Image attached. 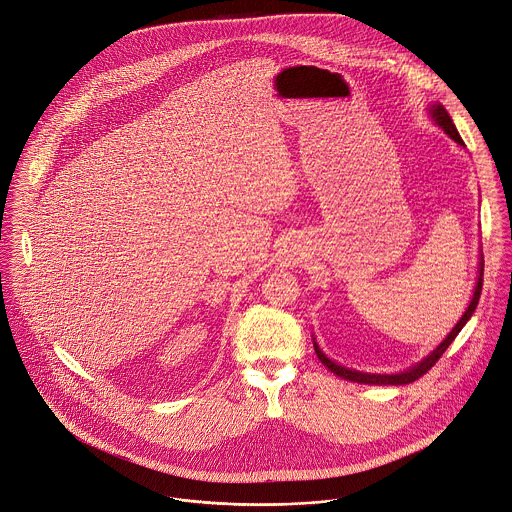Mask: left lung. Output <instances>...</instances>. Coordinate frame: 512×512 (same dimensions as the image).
<instances>
[{
  "instance_id": "left-lung-1",
  "label": "left lung",
  "mask_w": 512,
  "mask_h": 512,
  "mask_svg": "<svg viewBox=\"0 0 512 512\" xmlns=\"http://www.w3.org/2000/svg\"><path fill=\"white\" fill-rule=\"evenodd\" d=\"M427 114H429V118H431L451 140H455L461 148H465V142L461 140V136H459V132H457V128H455V124H453V120H451V116H449V112L445 110L443 104H429V106H427ZM477 273H479V275H477V283H475V289H473V297H471V301H469V307L465 308L463 316L457 320V324L451 328V332H449L425 358H421L419 362H415L413 366H409L408 370L398 372V374H370V372H360V370H354V368H346V366H340L338 362L330 360V358L320 350L316 338H312V342H314V352H316L318 360H320L330 372H334L336 376H340V378H344V380H350V382H358V384H370V386H404V384H409V382H415V380L421 378L427 370H431V366L443 356V352L449 348V344L455 340V336L461 332V328L469 322V318L473 316L475 308L479 305V297H481V289H483V251H481V255H479V269H477ZM312 336H314V334H312Z\"/></svg>"
}]
</instances>
